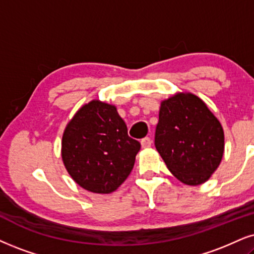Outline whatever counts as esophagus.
<instances>
[{
    "mask_svg": "<svg viewBox=\"0 0 254 254\" xmlns=\"http://www.w3.org/2000/svg\"><path fill=\"white\" fill-rule=\"evenodd\" d=\"M151 145H152V140L149 139V137H143L141 140L142 148H148V147H151Z\"/></svg>",
    "mask_w": 254,
    "mask_h": 254,
    "instance_id": "34e87169",
    "label": "esophagus"
}]
</instances>
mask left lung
<instances>
[{
	"instance_id": "left-lung-1",
	"label": "left lung",
	"mask_w": 254,
	"mask_h": 254,
	"mask_svg": "<svg viewBox=\"0 0 254 254\" xmlns=\"http://www.w3.org/2000/svg\"><path fill=\"white\" fill-rule=\"evenodd\" d=\"M155 147L178 180L190 186L206 183L220 165L224 129L207 105L192 93L162 100Z\"/></svg>"
}]
</instances>
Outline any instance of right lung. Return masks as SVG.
I'll list each match as a JSON object with an SVG mask.
<instances>
[{
	"mask_svg": "<svg viewBox=\"0 0 254 254\" xmlns=\"http://www.w3.org/2000/svg\"><path fill=\"white\" fill-rule=\"evenodd\" d=\"M140 142L128 136L114 105L92 100L64 128V165L75 183L92 193L114 192L133 170Z\"/></svg>",
	"mask_w": 254,
	"mask_h": 254,
	"instance_id": "1",
	"label": "right lung"
}]
</instances>
